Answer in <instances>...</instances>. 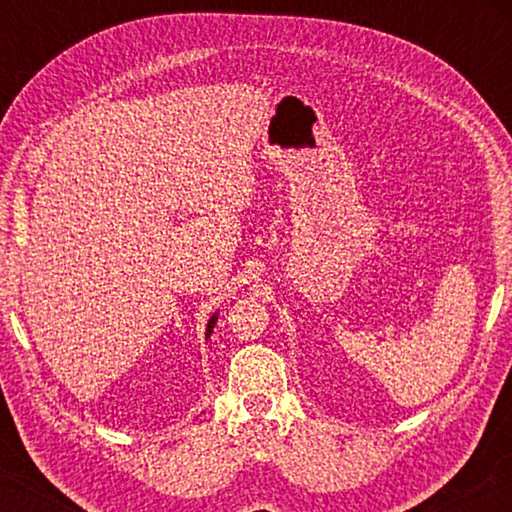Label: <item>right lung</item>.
Instances as JSON below:
<instances>
[{
  "mask_svg": "<svg viewBox=\"0 0 512 512\" xmlns=\"http://www.w3.org/2000/svg\"><path fill=\"white\" fill-rule=\"evenodd\" d=\"M216 320H219V311H214L212 318L207 320V327H205V341L210 339V336H212V332H214V325H216Z\"/></svg>",
  "mask_w": 512,
  "mask_h": 512,
  "instance_id": "obj_1",
  "label": "right lung"
}]
</instances>
